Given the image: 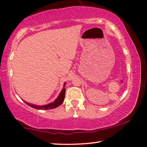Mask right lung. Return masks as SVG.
<instances>
[{"label":"right lung","instance_id":"right-lung-1","mask_svg":"<svg viewBox=\"0 0 147 147\" xmlns=\"http://www.w3.org/2000/svg\"><path fill=\"white\" fill-rule=\"evenodd\" d=\"M65 84H64V87L62 89V91L60 92L59 96L58 97V98L56 99L54 102L49 103V104L45 105H34V104H31V103L25 102L27 103L29 106H30L31 107H34L35 109H54L56 108L62 104L64 101V96H65V91H66V89L64 88V86H65Z\"/></svg>","mask_w":147,"mask_h":147}]
</instances>
